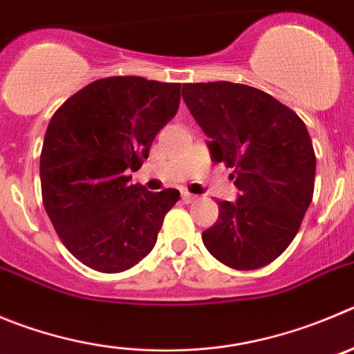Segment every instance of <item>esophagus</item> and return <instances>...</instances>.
<instances>
[{
  "mask_svg": "<svg viewBox=\"0 0 354 354\" xmlns=\"http://www.w3.org/2000/svg\"><path fill=\"white\" fill-rule=\"evenodd\" d=\"M181 199H183L185 204H192V203H196V201H197V196H194V194L183 190V192H181Z\"/></svg>",
  "mask_w": 354,
  "mask_h": 354,
  "instance_id": "obj_1",
  "label": "esophagus"
}]
</instances>
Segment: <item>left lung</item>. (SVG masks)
<instances>
[{
    "label": "left lung",
    "mask_w": 354,
    "mask_h": 354,
    "mask_svg": "<svg viewBox=\"0 0 354 354\" xmlns=\"http://www.w3.org/2000/svg\"><path fill=\"white\" fill-rule=\"evenodd\" d=\"M211 160L232 167L237 203L218 201L203 232L207 252L237 270L267 266L297 236L315 192L316 155L302 118L260 88L232 82L183 84Z\"/></svg>",
    "instance_id": "left-lung-1"
}]
</instances>
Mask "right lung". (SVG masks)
<instances>
[{"label": "right lung", "instance_id": "1", "mask_svg": "<svg viewBox=\"0 0 354 354\" xmlns=\"http://www.w3.org/2000/svg\"><path fill=\"white\" fill-rule=\"evenodd\" d=\"M181 84L108 77L73 94L50 118L41 155V199L68 252L99 272H122L153 250L180 192H148L129 171L180 104Z\"/></svg>", "mask_w": 354, "mask_h": 354}]
</instances>
